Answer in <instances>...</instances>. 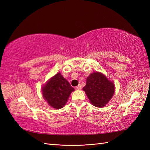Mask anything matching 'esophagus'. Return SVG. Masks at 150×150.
Listing matches in <instances>:
<instances>
[{"label":"esophagus","mask_w":150,"mask_h":150,"mask_svg":"<svg viewBox=\"0 0 150 150\" xmlns=\"http://www.w3.org/2000/svg\"><path fill=\"white\" fill-rule=\"evenodd\" d=\"M81 88H82V86H81V84H79L78 86H76V89L78 90H80V89H81Z\"/></svg>","instance_id":"esophagus-1"}]
</instances>
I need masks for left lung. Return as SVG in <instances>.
Here are the masks:
<instances>
[{"instance_id": "left-lung-1", "label": "left lung", "mask_w": 150, "mask_h": 150, "mask_svg": "<svg viewBox=\"0 0 150 150\" xmlns=\"http://www.w3.org/2000/svg\"><path fill=\"white\" fill-rule=\"evenodd\" d=\"M91 103L96 107H103L115 93V85L100 72L91 74L83 88Z\"/></svg>"}]
</instances>
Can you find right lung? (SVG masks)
I'll use <instances>...</instances> for the list:
<instances>
[{"label":"right lung","mask_w":150,"mask_h":150,"mask_svg":"<svg viewBox=\"0 0 150 150\" xmlns=\"http://www.w3.org/2000/svg\"><path fill=\"white\" fill-rule=\"evenodd\" d=\"M73 91L74 89L59 72L52 77L42 89L44 98L55 109L64 106Z\"/></svg>","instance_id":"obj_1"}]
</instances>
